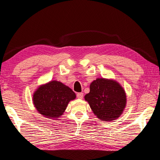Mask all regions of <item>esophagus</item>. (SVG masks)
Here are the masks:
<instances>
[{
    "instance_id": "obj_1",
    "label": "esophagus",
    "mask_w": 160,
    "mask_h": 160,
    "mask_svg": "<svg viewBox=\"0 0 160 160\" xmlns=\"http://www.w3.org/2000/svg\"><path fill=\"white\" fill-rule=\"evenodd\" d=\"M83 97V93H77V98L78 99H82Z\"/></svg>"
}]
</instances>
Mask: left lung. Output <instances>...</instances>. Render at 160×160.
I'll use <instances>...</instances> for the list:
<instances>
[{
  "mask_svg": "<svg viewBox=\"0 0 160 160\" xmlns=\"http://www.w3.org/2000/svg\"><path fill=\"white\" fill-rule=\"evenodd\" d=\"M95 115L102 121H113L122 113L126 104L123 89L116 81L97 79L85 96Z\"/></svg>",
  "mask_w": 160,
  "mask_h": 160,
  "instance_id": "left-lung-1",
  "label": "left lung"
}]
</instances>
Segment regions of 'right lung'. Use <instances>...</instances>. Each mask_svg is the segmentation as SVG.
Here are the masks:
<instances>
[{"mask_svg": "<svg viewBox=\"0 0 160 160\" xmlns=\"http://www.w3.org/2000/svg\"><path fill=\"white\" fill-rule=\"evenodd\" d=\"M75 93L61 82L52 81L41 86L33 95V103L37 111L47 118H56L65 111Z\"/></svg>", "mask_w": 160, "mask_h": 160, "instance_id": "add662e5", "label": "right lung"}]
</instances>
